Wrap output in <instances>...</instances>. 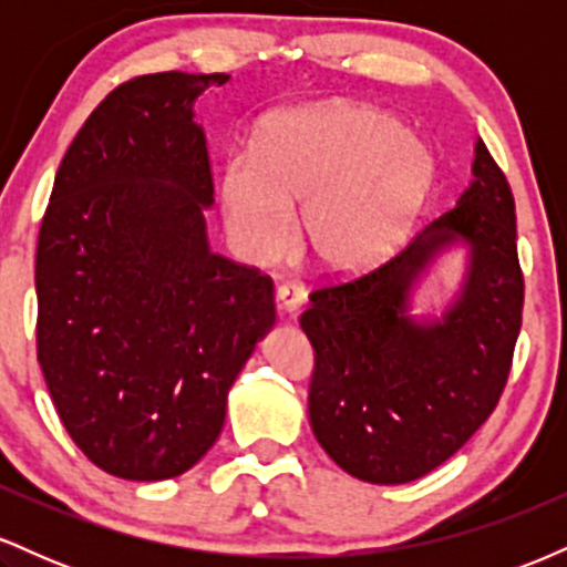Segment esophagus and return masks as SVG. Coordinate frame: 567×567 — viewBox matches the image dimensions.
Returning a JSON list of instances; mask_svg holds the SVG:
<instances>
[{
  "mask_svg": "<svg viewBox=\"0 0 567 567\" xmlns=\"http://www.w3.org/2000/svg\"><path fill=\"white\" fill-rule=\"evenodd\" d=\"M303 301H306V290H303L301 282H296V279H288V282L277 285V303H279V309H282V311L292 315V311L301 309Z\"/></svg>",
  "mask_w": 567,
  "mask_h": 567,
  "instance_id": "esophagus-1",
  "label": "esophagus"
}]
</instances>
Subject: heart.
<instances>
[{"mask_svg":"<svg viewBox=\"0 0 567 567\" xmlns=\"http://www.w3.org/2000/svg\"><path fill=\"white\" fill-rule=\"evenodd\" d=\"M432 152L400 120L365 103H322L271 116L252 157L226 159L220 205L252 261H275L303 207V247L328 275L375 266L434 186Z\"/></svg>","mask_w":567,"mask_h":567,"instance_id":"heart-1","label":"heart"}]
</instances>
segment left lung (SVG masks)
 <instances>
[{
    "mask_svg": "<svg viewBox=\"0 0 567 567\" xmlns=\"http://www.w3.org/2000/svg\"><path fill=\"white\" fill-rule=\"evenodd\" d=\"M458 244L467 247L460 292L440 318H415L412 290ZM523 298L512 188L477 138L455 207L370 275L309 296V421L322 451L373 485L413 483L445 464L504 392Z\"/></svg>",
    "mask_w": 567,
    "mask_h": 567,
    "instance_id": "obj_1",
    "label": "left lung"
}]
</instances>
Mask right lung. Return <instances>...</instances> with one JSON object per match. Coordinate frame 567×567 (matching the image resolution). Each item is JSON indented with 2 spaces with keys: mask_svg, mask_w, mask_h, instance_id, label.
Here are the masks:
<instances>
[{
  "mask_svg": "<svg viewBox=\"0 0 567 567\" xmlns=\"http://www.w3.org/2000/svg\"><path fill=\"white\" fill-rule=\"evenodd\" d=\"M229 74L135 76L58 167L37 245V357L103 472L157 483L218 440L226 396L275 324V285L210 250L213 175L194 101Z\"/></svg>",
  "mask_w": 567,
  "mask_h": 567,
  "instance_id": "1",
  "label": "right lung"
}]
</instances>
